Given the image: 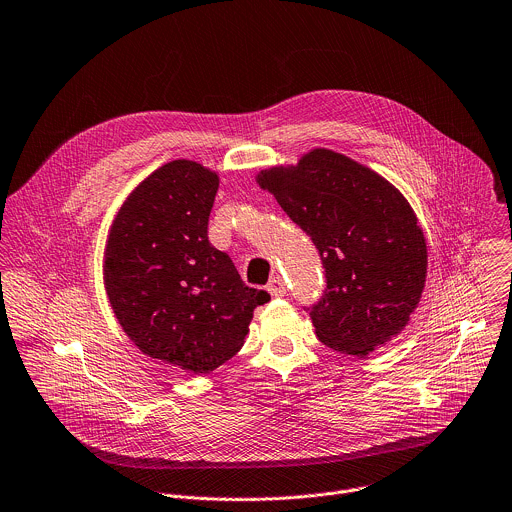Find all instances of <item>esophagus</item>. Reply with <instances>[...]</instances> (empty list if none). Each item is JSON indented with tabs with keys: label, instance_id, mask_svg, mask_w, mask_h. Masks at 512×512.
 Listing matches in <instances>:
<instances>
[{
	"label": "esophagus",
	"instance_id": "esophagus-1",
	"mask_svg": "<svg viewBox=\"0 0 512 512\" xmlns=\"http://www.w3.org/2000/svg\"><path fill=\"white\" fill-rule=\"evenodd\" d=\"M267 291L271 293V297H283V295L287 293V285H285V281H283L279 275H275V277L269 281Z\"/></svg>",
	"mask_w": 512,
	"mask_h": 512
}]
</instances>
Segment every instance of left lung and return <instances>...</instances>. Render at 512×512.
<instances>
[{"label":"left lung","mask_w":512,"mask_h":512,"mask_svg":"<svg viewBox=\"0 0 512 512\" xmlns=\"http://www.w3.org/2000/svg\"><path fill=\"white\" fill-rule=\"evenodd\" d=\"M315 243L323 297L305 307L321 343L365 357L401 333L421 301L427 243L407 199L357 161L313 149L257 175Z\"/></svg>","instance_id":"obj_1"}]
</instances>
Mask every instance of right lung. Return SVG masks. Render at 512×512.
<instances>
[{
    "instance_id": "1",
    "label": "right lung",
    "mask_w": 512,
    "mask_h": 512,
    "mask_svg": "<svg viewBox=\"0 0 512 512\" xmlns=\"http://www.w3.org/2000/svg\"><path fill=\"white\" fill-rule=\"evenodd\" d=\"M219 177L165 163L127 197L105 247V289L127 337L151 359L205 375L243 347L267 291L243 283L209 243Z\"/></svg>"
}]
</instances>
